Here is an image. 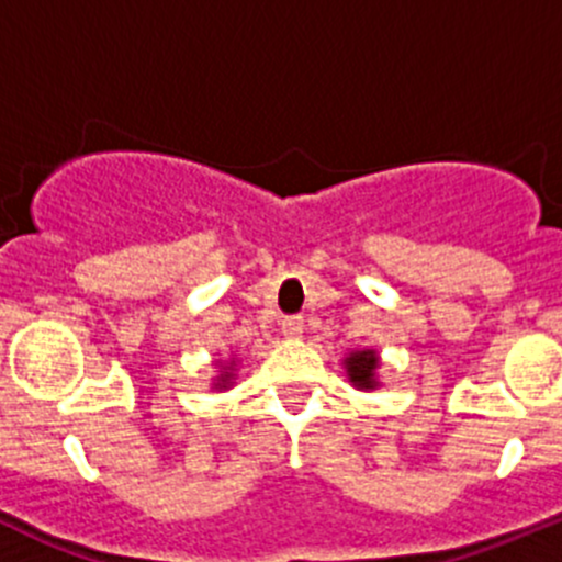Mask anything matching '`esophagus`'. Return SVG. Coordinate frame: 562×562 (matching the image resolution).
I'll return each mask as SVG.
<instances>
[{"label":"esophagus","mask_w":562,"mask_h":562,"mask_svg":"<svg viewBox=\"0 0 562 562\" xmlns=\"http://www.w3.org/2000/svg\"><path fill=\"white\" fill-rule=\"evenodd\" d=\"M281 329H283V335H286V338H300V335H303V329H305L303 316H283Z\"/></svg>","instance_id":"esophagus-1"}]
</instances>
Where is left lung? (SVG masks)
<instances>
[{"label":"left lung","instance_id":"obj_1","mask_svg":"<svg viewBox=\"0 0 562 562\" xmlns=\"http://www.w3.org/2000/svg\"><path fill=\"white\" fill-rule=\"evenodd\" d=\"M346 366H349V379L355 381L360 390H373V370L379 366V357H375L373 351H357V355H351L349 360H346Z\"/></svg>","mask_w":562,"mask_h":562}]
</instances>
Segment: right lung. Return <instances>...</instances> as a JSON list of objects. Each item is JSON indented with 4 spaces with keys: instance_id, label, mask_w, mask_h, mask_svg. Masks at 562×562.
Returning a JSON list of instances; mask_svg holds the SVG:
<instances>
[{
    "instance_id": "right-lung-1",
    "label": "right lung",
    "mask_w": 562,
    "mask_h": 562,
    "mask_svg": "<svg viewBox=\"0 0 562 562\" xmlns=\"http://www.w3.org/2000/svg\"><path fill=\"white\" fill-rule=\"evenodd\" d=\"M227 381H229V373H224L222 375V384H218V386H224V384H227Z\"/></svg>"
}]
</instances>
